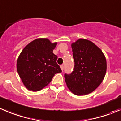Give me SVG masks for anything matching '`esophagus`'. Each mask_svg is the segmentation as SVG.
I'll list each match as a JSON object with an SVG mask.
<instances>
[{
    "mask_svg": "<svg viewBox=\"0 0 121 121\" xmlns=\"http://www.w3.org/2000/svg\"><path fill=\"white\" fill-rule=\"evenodd\" d=\"M60 67H61V69L62 71H63V70H64V65H63V64H62V65H61Z\"/></svg>",
    "mask_w": 121,
    "mask_h": 121,
    "instance_id": "34e87169",
    "label": "esophagus"
}]
</instances>
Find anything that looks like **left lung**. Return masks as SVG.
I'll list each match as a JSON object with an SVG mask.
<instances>
[{
    "mask_svg": "<svg viewBox=\"0 0 121 121\" xmlns=\"http://www.w3.org/2000/svg\"><path fill=\"white\" fill-rule=\"evenodd\" d=\"M74 61L73 71L64 74L68 88L76 95L89 94L102 82L106 71V60L94 43L79 39L71 44Z\"/></svg>",
    "mask_w": 121,
    "mask_h": 121,
    "instance_id": "1",
    "label": "left lung"
}]
</instances>
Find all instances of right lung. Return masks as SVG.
Masks as SVG:
<instances>
[{"label":"right lung","mask_w":121,"mask_h":121,"mask_svg":"<svg viewBox=\"0 0 121 121\" xmlns=\"http://www.w3.org/2000/svg\"><path fill=\"white\" fill-rule=\"evenodd\" d=\"M57 43L47 38L36 39L23 48L17 60V71L25 86L37 92L51 82L55 74L61 72L52 52Z\"/></svg>","instance_id":"right-lung-1"}]
</instances>
